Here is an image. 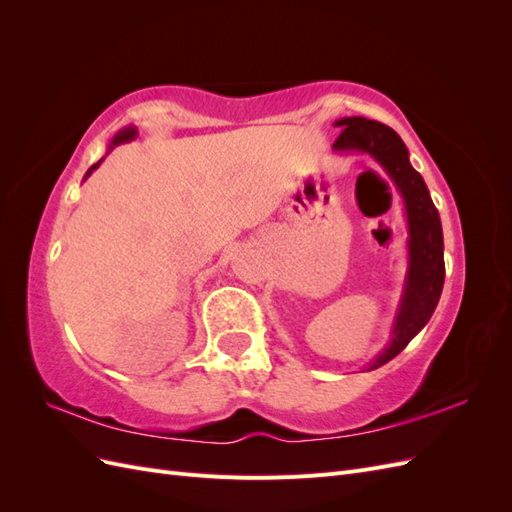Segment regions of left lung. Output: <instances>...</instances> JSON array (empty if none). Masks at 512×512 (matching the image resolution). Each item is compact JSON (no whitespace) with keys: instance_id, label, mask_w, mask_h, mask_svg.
Masks as SVG:
<instances>
[{"instance_id":"8db88e82","label":"left lung","mask_w":512,"mask_h":512,"mask_svg":"<svg viewBox=\"0 0 512 512\" xmlns=\"http://www.w3.org/2000/svg\"><path fill=\"white\" fill-rule=\"evenodd\" d=\"M335 126L342 130L333 143L337 151H359L374 156L391 175L404 196L410 228V271L404 301L397 314L389 348H384L369 369H376L404 350L410 339L429 322L444 286V241L436 205L423 177L408 160V149L399 134L365 117H344Z\"/></svg>"}]
</instances>
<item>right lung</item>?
<instances>
[{"mask_svg":"<svg viewBox=\"0 0 512 512\" xmlns=\"http://www.w3.org/2000/svg\"><path fill=\"white\" fill-rule=\"evenodd\" d=\"M134 136H136V134H134V130H123V132H119V134L113 138V147H115V145H119V143H128V141H132ZM98 164H100V162H98ZM98 164L91 166V168H89V173H91V170H94ZM89 173H87V175H89Z\"/></svg>","mask_w":512,"mask_h":512,"instance_id":"obj_1","label":"right lung"}]
</instances>
